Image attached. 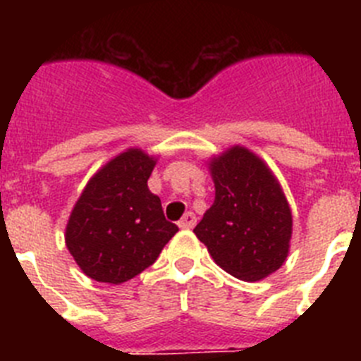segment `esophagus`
Returning <instances> with one entry per match:
<instances>
[{
	"instance_id": "esophagus-1",
	"label": "esophagus",
	"mask_w": 361,
	"mask_h": 361,
	"mask_svg": "<svg viewBox=\"0 0 361 361\" xmlns=\"http://www.w3.org/2000/svg\"><path fill=\"white\" fill-rule=\"evenodd\" d=\"M197 224V216L193 215L191 212H188L186 215L183 216V219L178 220V228H183V229H191V228H195Z\"/></svg>"
}]
</instances>
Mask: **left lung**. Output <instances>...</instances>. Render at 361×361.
<instances>
[{
  "mask_svg": "<svg viewBox=\"0 0 361 361\" xmlns=\"http://www.w3.org/2000/svg\"><path fill=\"white\" fill-rule=\"evenodd\" d=\"M215 202L193 233L226 273L255 282L289 253L293 216L275 175L250 149L233 146L212 161Z\"/></svg>",
  "mask_w": 361,
  "mask_h": 361,
  "instance_id": "obj_1",
  "label": "left lung"
}]
</instances>
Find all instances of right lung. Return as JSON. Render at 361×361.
I'll return each instance as SVG.
<instances>
[{"instance_id":"add662e5","label":"right lung","mask_w":361,"mask_h":361,"mask_svg":"<svg viewBox=\"0 0 361 361\" xmlns=\"http://www.w3.org/2000/svg\"><path fill=\"white\" fill-rule=\"evenodd\" d=\"M155 161L128 149L99 170L75 202L66 224V247L82 273L97 282L123 283L152 266L178 228L148 190Z\"/></svg>"}]
</instances>
